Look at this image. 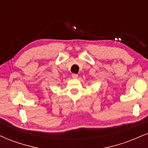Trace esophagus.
Listing matches in <instances>:
<instances>
[{"instance_id": "obj_1", "label": "esophagus", "mask_w": 148, "mask_h": 148, "mask_svg": "<svg viewBox=\"0 0 148 148\" xmlns=\"http://www.w3.org/2000/svg\"><path fill=\"white\" fill-rule=\"evenodd\" d=\"M72 78H74V79H76V78L78 77V74H72Z\"/></svg>"}]
</instances>
